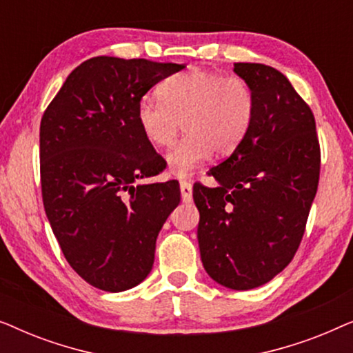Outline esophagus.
<instances>
[{
  "instance_id": "obj_1",
  "label": "esophagus",
  "mask_w": 353,
  "mask_h": 353,
  "mask_svg": "<svg viewBox=\"0 0 353 353\" xmlns=\"http://www.w3.org/2000/svg\"><path fill=\"white\" fill-rule=\"evenodd\" d=\"M180 190H181V201L183 202H191L192 201V185L190 181L181 180L180 181Z\"/></svg>"
}]
</instances>
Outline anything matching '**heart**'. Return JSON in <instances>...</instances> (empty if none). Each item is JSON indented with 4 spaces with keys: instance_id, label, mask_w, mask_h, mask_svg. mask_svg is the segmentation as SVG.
Here are the masks:
<instances>
[{
    "instance_id": "heart-1",
    "label": "heart",
    "mask_w": 353,
    "mask_h": 353,
    "mask_svg": "<svg viewBox=\"0 0 353 353\" xmlns=\"http://www.w3.org/2000/svg\"><path fill=\"white\" fill-rule=\"evenodd\" d=\"M159 98L139 99L137 122L154 148L170 146L183 125L186 134L167 154L168 172L175 176L190 175L212 151L233 152L254 122V91L238 75L194 67L162 81Z\"/></svg>"
}]
</instances>
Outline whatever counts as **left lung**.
Masks as SVG:
<instances>
[{"instance_id": "1", "label": "left lung", "mask_w": 353, "mask_h": 353, "mask_svg": "<svg viewBox=\"0 0 353 353\" xmlns=\"http://www.w3.org/2000/svg\"><path fill=\"white\" fill-rule=\"evenodd\" d=\"M255 96L254 122L231 156L196 183L202 265L221 286L248 291L281 273L297 252L320 180L312 109L281 72L236 62Z\"/></svg>"}]
</instances>
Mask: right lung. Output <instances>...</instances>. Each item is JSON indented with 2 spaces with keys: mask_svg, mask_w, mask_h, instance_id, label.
<instances>
[{
  "mask_svg": "<svg viewBox=\"0 0 353 353\" xmlns=\"http://www.w3.org/2000/svg\"><path fill=\"white\" fill-rule=\"evenodd\" d=\"M185 64L98 56L81 62L40 125L45 212L62 254L91 286L134 288L151 273L156 239L180 204L175 181L137 122L139 99Z\"/></svg>",
  "mask_w": 353,
  "mask_h": 353,
  "instance_id": "right-lung-1",
  "label": "right lung"
}]
</instances>
